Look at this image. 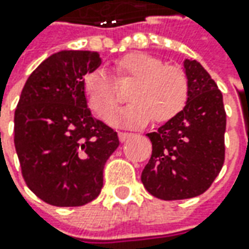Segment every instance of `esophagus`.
I'll return each mask as SVG.
<instances>
[{
    "label": "esophagus",
    "instance_id": "esophagus-1",
    "mask_svg": "<svg viewBox=\"0 0 249 249\" xmlns=\"http://www.w3.org/2000/svg\"><path fill=\"white\" fill-rule=\"evenodd\" d=\"M118 136H119L120 141L123 142V141H126L127 139H130L133 134H131V133H126V131H119V134H118Z\"/></svg>",
    "mask_w": 249,
    "mask_h": 249
}]
</instances>
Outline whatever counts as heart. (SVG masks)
<instances>
[{
  "label": "heart",
  "mask_w": 249,
  "mask_h": 249,
  "mask_svg": "<svg viewBox=\"0 0 249 249\" xmlns=\"http://www.w3.org/2000/svg\"><path fill=\"white\" fill-rule=\"evenodd\" d=\"M116 82H134L129 91L127 105L110 122L129 126L166 123L186 108L190 97V82L186 72L176 65H165L162 59L144 53H131L113 62ZM84 98L98 116H108L119 102L116 84L104 69L84 74L82 82Z\"/></svg>",
  "instance_id": "obj_1"
}]
</instances>
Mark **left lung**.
Listing matches in <instances>:
<instances>
[{"label": "left lung", "instance_id": "8db88e82", "mask_svg": "<svg viewBox=\"0 0 249 249\" xmlns=\"http://www.w3.org/2000/svg\"><path fill=\"white\" fill-rule=\"evenodd\" d=\"M184 69L188 102L176 118L147 134L152 155L141 173L145 190L165 201L204 194L225 163L223 95L196 59H186Z\"/></svg>", "mask_w": 249, "mask_h": 249}]
</instances>
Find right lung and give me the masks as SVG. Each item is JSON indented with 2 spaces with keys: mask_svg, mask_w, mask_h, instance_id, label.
I'll use <instances>...</instances> for the list:
<instances>
[{
  "mask_svg": "<svg viewBox=\"0 0 249 249\" xmlns=\"http://www.w3.org/2000/svg\"><path fill=\"white\" fill-rule=\"evenodd\" d=\"M92 51H61L38 65L15 109V148L27 187L44 202L82 206L100 196L118 133L92 118L82 82Z\"/></svg>",
  "mask_w": 249,
  "mask_h": 249,
  "instance_id": "obj_1",
  "label": "right lung"
}]
</instances>
